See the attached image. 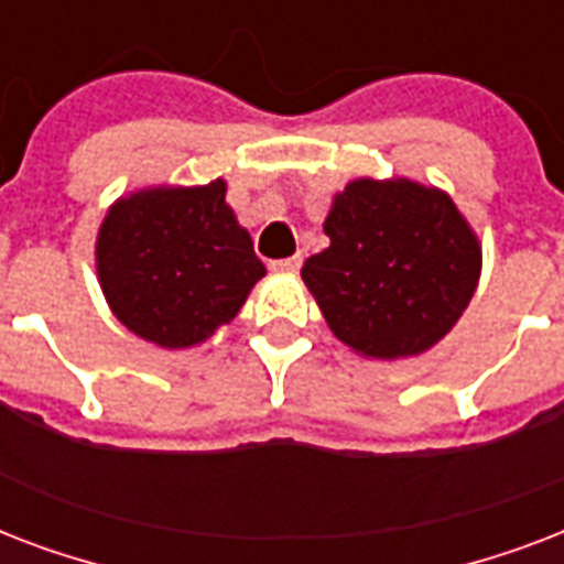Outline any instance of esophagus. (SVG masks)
Segmentation results:
<instances>
[{
  "label": "esophagus",
  "instance_id": "esophagus-1",
  "mask_svg": "<svg viewBox=\"0 0 564 564\" xmlns=\"http://www.w3.org/2000/svg\"><path fill=\"white\" fill-rule=\"evenodd\" d=\"M301 269V254L286 257V260H274L272 272H283V274H295Z\"/></svg>",
  "mask_w": 564,
  "mask_h": 564
}]
</instances>
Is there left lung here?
I'll return each mask as SVG.
<instances>
[{
    "mask_svg": "<svg viewBox=\"0 0 564 564\" xmlns=\"http://www.w3.org/2000/svg\"><path fill=\"white\" fill-rule=\"evenodd\" d=\"M330 246L304 263L336 339L398 360L459 322L480 281V242L451 195L415 181H351L325 219Z\"/></svg>",
    "mask_w": 564,
    "mask_h": 564,
    "instance_id": "obj_1",
    "label": "left lung"
}]
</instances>
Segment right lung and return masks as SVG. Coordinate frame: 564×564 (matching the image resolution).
<instances>
[{"instance_id": "1", "label": "right lung", "mask_w": 564, "mask_h": 564, "mask_svg": "<svg viewBox=\"0 0 564 564\" xmlns=\"http://www.w3.org/2000/svg\"><path fill=\"white\" fill-rule=\"evenodd\" d=\"M225 181L119 198L96 239V272L113 316L145 343L189 348L228 325L265 274L225 204Z\"/></svg>"}]
</instances>
